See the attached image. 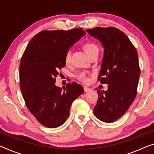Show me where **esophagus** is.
I'll use <instances>...</instances> for the list:
<instances>
[{"mask_svg": "<svg viewBox=\"0 0 154 154\" xmlns=\"http://www.w3.org/2000/svg\"><path fill=\"white\" fill-rule=\"evenodd\" d=\"M84 90L85 92H88V91H91V88H88V87H87V86H84Z\"/></svg>", "mask_w": 154, "mask_h": 154, "instance_id": "34e87169", "label": "esophagus"}]
</instances>
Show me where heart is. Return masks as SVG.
<instances>
[{
  "label": "heart",
  "instance_id": "heart-1",
  "mask_svg": "<svg viewBox=\"0 0 154 154\" xmlns=\"http://www.w3.org/2000/svg\"><path fill=\"white\" fill-rule=\"evenodd\" d=\"M84 49L85 51H86L87 54L89 56V55L93 53V52L98 50V48L97 45H96L95 44H94V43H86V44L84 45ZM70 59H71V52L68 51L67 52H66V54L65 55L66 63H67V64L69 63L70 61ZM76 77L77 79L79 80V81L84 82V83H87V82H88V77H87V75L86 74V72H84L78 73Z\"/></svg>",
  "mask_w": 154,
  "mask_h": 154
}]
</instances>
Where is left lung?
Listing matches in <instances>:
<instances>
[{
  "label": "left lung",
  "instance_id": "obj_1",
  "mask_svg": "<svg viewBox=\"0 0 154 154\" xmlns=\"http://www.w3.org/2000/svg\"><path fill=\"white\" fill-rule=\"evenodd\" d=\"M86 32L104 48L98 79L108 90H97L94 114L101 121L111 123L125 114L137 94L140 70L136 48L126 34L116 27H95Z\"/></svg>",
  "mask_w": 154,
  "mask_h": 154
}]
</instances>
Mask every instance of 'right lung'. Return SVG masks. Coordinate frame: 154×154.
<instances>
[{"label":"right lung","mask_w":154,"mask_h":154,"mask_svg":"<svg viewBox=\"0 0 154 154\" xmlns=\"http://www.w3.org/2000/svg\"><path fill=\"white\" fill-rule=\"evenodd\" d=\"M82 29L43 30L29 41L19 68L20 88L27 109L48 128L62 125L68 118L73 101L84 93L81 85H55L59 70L66 66L65 55L85 35Z\"/></svg>","instance_id":"obj_1"}]
</instances>
